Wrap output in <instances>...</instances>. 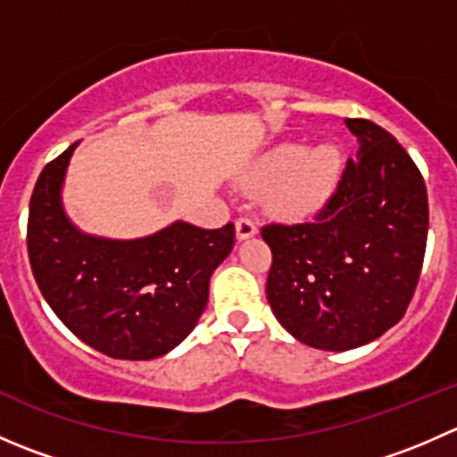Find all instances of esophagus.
Segmentation results:
<instances>
[{"mask_svg": "<svg viewBox=\"0 0 457 457\" xmlns=\"http://www.w3.org/2000/svg\"><path fill=\"white\" fill-rule=\"evenodd\" d=\"M258 232V228H256V220L252 219V216H238L237 219V237L241 238H250V237H254V234Z\"/></svg>", "mask_w": 457, "mask_h": 457, "instance_id": "esophagus-1", "label": "esophagus"}]
</instances>
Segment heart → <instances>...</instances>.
<instances>
[{
	"label": "heart",
	"instance_id": "obj_1",
	"mask_svg": "<svg viewBox=\"0 0 457 457\" xmlns=\"http://www.w3.org/2000/svg\"><path fill=\"white\" fill-rule=\"evenodd\" d=\"M338 152L329 145H318L303 152L301 145L285 143L271 150L258 163L254 181L271 183V210L285 216H305L318 210L338 181Z\"/></svg>",
	"mask_w": 457,
	"mask_h": 457
}]
</instances>
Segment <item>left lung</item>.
<instances>
[{"mask_svg": "<svg viewBox=\"0 0 457 457\" xmlns=\"http://www.w3.org/2000/svg\"><path fill=\"white\" fill-rule=\"evenodd\" d=\"M358 137L334 195L305 223H267V301L296 340L327 352L371 343L407 312L427 250L420 170L394 135L345 119Z\"/></svg>", "mask_w": 457, "mask_h": 457, "instance_id": "left-lung-1", "label": "left lung"}]
</instances>
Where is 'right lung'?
Wrapping results in <instances>:
<instances>
[{
	"label": "right lung",
	"instance_id": "obj_1",
	"mask_svg": "<svg viewBox=\"0 0 457 457\" xmlns=\"http://www.w3.org/2000/svg\"><path fill=\"white\" fill-rule=\"evenodd\" d=\"M75 145L46 163L30 196L26 245L37 287L96 352L119 361L163 356L205 310L212 271L234 247V223L203 229L179 220L139 241L86 237L59 201Z\"/></svg>",
	"mask_w": 457,
	"mask_h": 457
}]
</instances>
